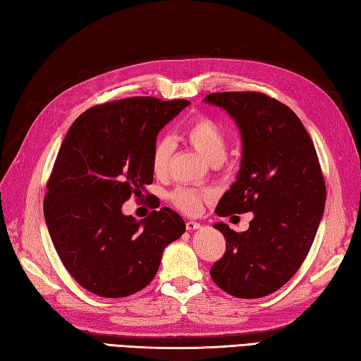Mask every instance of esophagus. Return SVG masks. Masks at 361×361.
<instances>
[{
    "label": "esophagus",
    "instance_id": "obj_1",
    "mask_svg": "<svg viewBox=\"0 0 361 361\" xmlns=\"http://www.w3.org/2000/svg\"><path fill=\"white\" fill-rule=\"evenodd\" d=\"M198 228H200V224H198V221H195V220H188L186 221L188 231H194V229H198Z\"/></svg>",
    "mask_w": 361,
    "mask_h": 361
}]
</instances>
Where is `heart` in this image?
<instances>
[{
	"mask_svg": "<svg viewBox=\"0 0 361 361\" xmlns=\"http://www.w3.org/2000/svg\"><path fill=\"white\" fill-rule=\"evenodd\" d=\"M183 136L192 147L200 153L208 163L224 161L228 153V135L217 121L209 116H197L186 126ZM172 155V142L163 137L153 145L150 153V166L157 176H163L167 172L169 161ZM211 198L209 190H198L194 188H176L171 192V202L175 208L183 212L197 214L202 211L203 202Z\"/></svg>",
	"mask_w": 361,
	"mask_h": 361,
	"instance_id": "obj_1",
	"label": "heart"
}]
</instances>
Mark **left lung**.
Here are the masks:
<instances>
[{"instance_id":"1","label":"left lung","mask_w":361,"mask_h":361,"mask_svg":"<svg viewBox=\"0 0 361 361\" xmlns=\"http://www.w3.org/2000/svg\"><path fill=\"white\" fill-rule=\"evenodd\" d=\"M204 102L231 114L243 142L237 180L216 214H255L243 233L214 225L225 235L226 251L211 278L235 298L271 295L307 257L323 217L326 183L315 145L301 119L264 93L225 91Z\"/></svg>"}]
</instances>
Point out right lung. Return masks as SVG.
<instances>
[{"label":"right lung","instance_id":"1","mask_svg":"<svg viewBox=\"0 0 361 361\" xmlns=\"http://www.w3.org/2000/svg\"><path fill=\"white\" fill-rule=\"evenodd\" d=\"M188 105L185 99L127 97L91 106L68 130L43 212L60 260L91 293L126 298L142 290L164 248L185 233V220L172 209L137 221L122 214V204L133 194L144 197L157 135Z\"/></svg>","mask_w":361,"mask_h":361}]
</instances>
